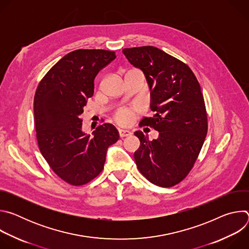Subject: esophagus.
Returning a JSON list of instances; mask_svg holds the SVG:
<instances>
[{
	"mask_svg": "<svg viewBox=\"0 0 249 249\" xmlns=\"http://www.w3.org/2000/svg\"><path fill=\"white\" fill-rule=\"evenodd\" d=\"M118 132H119V136H120L121 138L127 137V136H130V135H131V132H130L129 130H125V129H119Z\"/></svg>",
	"mask_w": 249,
	"mask_h": 249,
	"instance_id": "1",
	"label": "esophagus"
}]
</instances>
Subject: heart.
Segmentation results:
<instances>
[{
  "label": "heart",
  "mask_w": 249,
  "mask_h": 249,
  "mask_svg": "<svg viewBox=\"0 0 249 249\" xmlns=\"http://www.w3.org/2000/svg\"><path fill=\"white\" fill-rule=\"evenodd\" d=\"M116 120L118 123L123 125H129L134 120V113L131 109H121L116 114Z\"/></svg>",
  "instance_id": "heart-1"
}]
</instances>
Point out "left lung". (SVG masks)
Instances as JSON below:
<instances>
[{"label":"left lung","instance_id":"1","mask_svg":"<svg viewBox=\"0 0 249 249\" xmlns=\"http://www.w3.org/2000/svg\"><path fill=\"white\" fill-rule=\"evenodd\" d=\"M127 60L144 73L155 115L141 123L159 132L150 141L134 134L140 147L134 153L138 169L160 187L179 183L191 170L207 135V113L200 85L191 69L154 46L125 48Z\"/></svg>","mask_w":249,"mask_h":249}]
</instances>
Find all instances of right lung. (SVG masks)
<instances>
[{
  "label": "right lung",
  "mask_w": 249,
  "mask_h": 249,
  "mask_svg": "<svg viewBox=\"0 0 249 249\" xmlns=\"http://www.w3.org/2000/svg\"><path fill=\"white\" fill-rule=\"evenodd\" d=\"M116 58L114 51L79 49L65 55L45 75L34 95V119L39 150L66 182L83 185L103 168L106 151L119 139L109 123L92 135L83 131L81 115L93 95L94 79Z\"/></svg>",
  "instance_id": "add662e5"
}]
</instances>
